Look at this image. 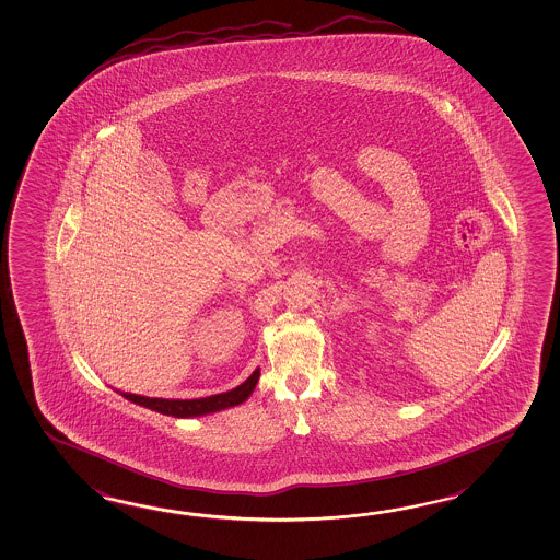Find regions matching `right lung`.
<instances>
[{
  "mask_svg": "<svg viewBox=\"0 0 560 560\" xmlns=\"http://www.w3.org/2000/svg\"><path fill=\"white\" fill-rule=\"evenodd\" d=\"M261 372L255 370L250 373L249 377L236 386L231 392L224 394H217V396H209V398L199 399H161V398H147V396H137V394H126L122 396L130 401H135L138 406H144L149 410L159 411L164 416H174V418H195V416H205V413H212V411H221L224 408H233L243 404L245 399L249 398L253 389L259 382Z\"/></svg>",
  "mask_w": 560,
  "mask_h": 560,
  "instance_id": "1",
  "label": "right lung"
}]
</instances>
